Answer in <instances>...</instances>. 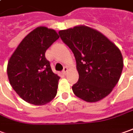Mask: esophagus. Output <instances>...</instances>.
<instances>
[{
    "mask_svg": "<svg viewBox=\"0 0 133 133\" xmlns=\"http://www.w3.org/2000/svg\"><path fill=\"white\" fill-rule=\"evenodd\" d=\"M67 71H68V68L65 66L64 68V69H63V74H64V75H66V73L67 72Z\"/></svg>",
    "mask_w": 133,
    "mask_h": 133,
    "instance_id": "34e87169",
    "label": "esophagus"
}]
</instances>
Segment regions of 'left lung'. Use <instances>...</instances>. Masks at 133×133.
I'll return each instance as SVG.
<instances>
[{"label": "left lung", "instance_id": "1", "mask_svg": "<svg viewBox=\"0 0 133 133\" xmlns=\"http://www.w3.org/2000/svg\"><path fill=\"white\" fill-rule=\"evenodd\" d=\"M58 34L76 60L79 80L72 85L74 94L89 102L108 96L122 72L119 49L100 32L85 25L62 30Z\"/></svg>", "mask_w": 133, "mask_h": 133}]
</instances>
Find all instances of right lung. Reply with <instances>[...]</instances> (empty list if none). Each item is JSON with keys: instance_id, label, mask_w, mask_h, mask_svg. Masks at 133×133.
I'll list each match as a JSON object with an SVG mask.
<instances>
[{"instance_id": "obj_1", "label": "right lung", "mask_w": 133, "mask_h": 133, "mask_svg": "<svg viewBox=\"0 0 133 133\" xmlns=\"http://www.w3.org/2000/svg\"><path fill=\"white\" fill-rule=\"evenodd\" d=\"M58 38L53 29L36 28L23 39L9 58V81L25 102L42 105L56 97L60 77L52 72L45 52Z\"/></svg>"}]
</instances>
